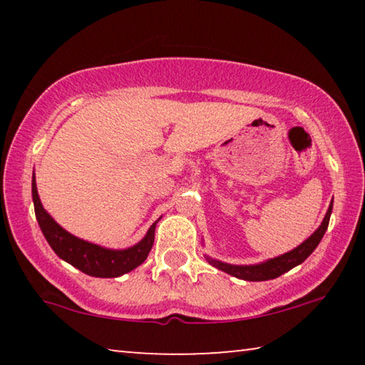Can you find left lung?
<instances>
[{"mask_svg": "<svg viewBox=\"0 0 365 365\" xmlns=\"http://www.w3.org/2000/svg\"><path fill=\"white\" fill-rule=\"evenodd\" d=\"M331 209H333V201L330 202L329 211H327L322 224L319 225L317 230L314 232L307 240H304V242H302L299 246H296L294 250L288 251L282 256L272 257V259H267V261H264V262L250 264V265L228 264V262H222V261H219V259H214V257H209V256H205V257H206V261L212 265V267L225 272V274H228V275L237 277V279H240V280L264 282V280L277 279V277H280V275L285 274V272L292 270L293 267H296V265L304 262L306 259L312 255V251L319 246L320 240L324 238V235L327 232V227H329Z\"/></svg>", "mask_w": 365, "mask_h": 365, "instance_id": "left-lung-1", "label": "left lung"}]
</instances>
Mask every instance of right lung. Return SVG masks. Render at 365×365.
I'll list each match as a JSON object with an SVG mask.
<instances>
[{"label":"right lung","mask_w":365,"mask_h":365,"mask_svg":"<svg viewBox=\"0 0 365 365\" xmlns=\"http://www.w3.org/2000/svg\"><path fill=\"white\" fill-rule=\"evenodd\" d=\"M32 197L36 220H38L48 245L63 261L69 262L86 275L100 277V279H114V277H120L137 269L150 255L154 243V230H156L159 219L154 222L137 245L125 250H110L85 242V240L76 237L61 227L41 205L38 190H36L35 174L32 177Z\"/></svg>","instance_id":"1"}]
</instances>
